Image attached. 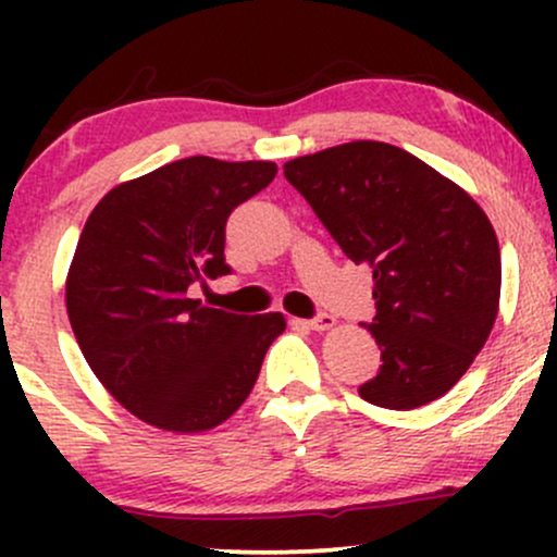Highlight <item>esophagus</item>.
Masks as SVG:
<instances>
[{
	"instance_id": "1",
	"label": "esophagus",
	"mask_w": 557,
	"mask_h": 557,
	"mask_svg": "<svg viewBox=\"0 0 557 557\" xmlns=\"http://www.w3.org/2000/svg\"><path fill=\"white\" fill-rule=\"evenodd\" d=\"M332 324H335V317H330V314H317V317L306 319V327H309V330H317V332L330 330Z\"/></svg>"
}]
</instances>
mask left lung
<instances>
[{
	"mask_svg": "<svg viewBox=\"0 0 557 557\" xmlns=\"http://www.w3.org/2000/svg\"><path fill=\"white\" fill-rule=\"evenodd\" d=\"M285 177L356 264L374 272L369 332L382 350L363 400L408 411L437 400L487 343L500 246L479 203L398 146L354 140L290 159Z\"/></svg>",
	"mask_w": 557,
	"mask_h": 557,
	"instance_id": "obj_1",
	"label": "left lung"
}]
</instances>
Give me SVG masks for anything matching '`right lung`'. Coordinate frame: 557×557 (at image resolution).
Returning <instances> with one entry per match:
<instances>
[{
	"label": "right lung",
	"instance_id": "1",
	"mask_svg": "<svg viewBox=\"0 0 557 557\" xmlns=\"http://www.w3.org/2000/svg\"><path fill=\"white\" fill-rule=\"evenodd\" d=\"M272 162L188 157L96 203L67 274V317L88 367L131 413L203 432L240 408L283 314H230L188 298L230 274L225 225L274 181Z\"/></svg>",
	"mask_w": 557,
	"mask_h": 557
}]
</instances>
